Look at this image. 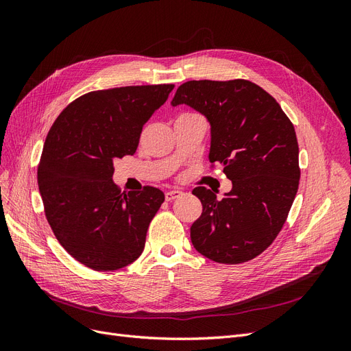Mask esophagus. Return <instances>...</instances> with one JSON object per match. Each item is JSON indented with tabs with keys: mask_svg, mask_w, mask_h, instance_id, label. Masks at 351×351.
<instances>
[{
	"mask_svg": "<svg viewBox=\"0 0 351 351\" xmlns=\"http://www.w3.org/2000/svg\"><path fill=\"white\" fill-rule=\"evenodd\" d=\"M183 193L180 192V190H168V192H165V200L167 202H173L174 199L180 197Z\"/></svg>",
	"mask_w": 351,
	"mask_h": 351,
	"instance_id": "esophagus-1",
	"label": "esophagus"
}]
</instances>
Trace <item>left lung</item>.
Segmentation results:
<instances>
[{
  "mask_svg": "<svg viewBox=\"0 0 351 351\" xmlns=\"http://www.w3.org/2000/svg\"><path fill=\"white\" fill-rule=\"evenodd\" d=\"M182 104L206 117L209 161L232 182L222 200L206 187L193 190L204 209L190 239L210 261L247 262L278 236L299 189L294 125L267 90L243 79L186 82L171 101Z\"/></svg>",
  "mask_w": 351,
  "mask_h": 351,
  "instance_id": "8db88e82",
  "label": "left lung"
}]
</instances>
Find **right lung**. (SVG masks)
I'll return each mask as SVG.
<instances>
[{"label":"right lung","instance_id":"1","mask_svg":"<svg viewBox=\"0 0 351 351\" xmlns=\"http://www.w3.org/2000/svg\"><path fill=\"white\" fill-rule=\"evenodd\" d=\"M174 84L89 92L52 124L38 167L39 193L57 240L95 271H115L141 256L165 196L156 187L121 193L114 161L133 155L151 115Z\"/></svg>","mask_w":351,"mask_h":351}]
</instances>
